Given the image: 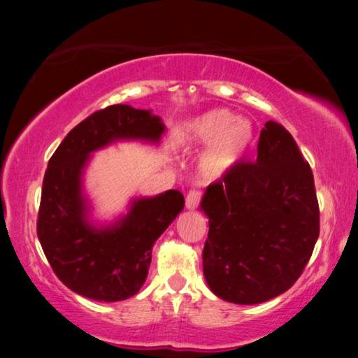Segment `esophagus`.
Here are the masks:
<instances>
[{"instance_id":"1","label":"esophagus","mask_w":358,"mask_h":358,"mask_svg":"<svg viewBox=\"0 0 358 358\" xmlns=\"http://www.w3.org/2000/svg\"><path fill=\"white\" fill-rule=\"evenodd\" d=\"M200 194L199 190H190V192L187 194V197H185V207H187V210H195L197 208V205L200 202Z\"/></svg>"}]
</instances>
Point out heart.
Segmentation results:
<instances>
[{"label":"heart","instance_id":"b5f03b06","mask_svg":"<svg viewBox=\"0 0 358 358\" xmlns=\"http://www.w3.org/2000/svg\"><path fill=\"white\" fill-rule=\"evenodd\" d=\"M254 136L252 124L228 109L203 112L180 127L176 143L180 150L205 148L199 168L205 179H222L246 153Z\"/></svg>","mask_w":358,"mask_h":358}]
</instances>
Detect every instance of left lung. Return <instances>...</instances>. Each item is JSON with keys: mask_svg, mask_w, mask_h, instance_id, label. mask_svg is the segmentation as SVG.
<instances>
[{"mask_svg": "<svg viewBox=\"0 0 358 358\" xmlns=\"http://www.w3.org/2000/svg\"><path fill=\"white\" fill-rule=\"evenodd\" d=\"M208 218L203 275L218 298L257 305L287 292L320 236L310 164L277 122L261 130L254 163L236 164L200 202Z\"/></svg>", "mask_w": 358, "mask_h": 358, "instance_id": "1", "label": "left lung"}]
</instances>
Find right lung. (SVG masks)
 I'll use <instances>...</instances> for the list:
<instances>
[{"label":"right lung","instance_id":"add662e5","mask_svg":"<svg viewBox=\"0 0 358 358\" xmlns=\"http://www.w3.org/2000/svg\"><path fill=\"white\" fill-rule=\"evenodd\" d=\"M164 131L151 109L109 106L78 124L48 161L37 236L53 272L78 295L112 303L143 287L156 239L184 210V195L171 189L134 197L127 213L97 223L85 192V173L96 151L117 141L158 145Z\"/></svg>","mask_w":358,"mask_h":358}]
</instances>
